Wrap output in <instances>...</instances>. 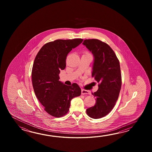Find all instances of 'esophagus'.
<instances>
[{
    "mask_svg": "<svg viewBox=\"0 0 152 152\" xmlns=\"http://www.w3.org/2000/svg\"><path fill=\"white\" fill-rule=\"evenodd\" d=\"M90 94L89 91H88L86 90H84V89H82L81 90V94Z\"/></svg>",
    "mask_w": 152,
    "mask_h": 152,
    "instance_id": "34e87169",
    "label": "esophagus"
}]
</instances>
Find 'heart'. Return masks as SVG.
<instances>
[{"label":"heart","instance_id":"heart-1","mask_svg":"<svg viewBox=\"0 0 152 152\" xmlns=\"http://www.w3.org/2000/svg\"><path fill=\"white\" fill-rule=\"evenodd\" d=\"M88 54H88V53H86V54H85V55H88Z\"/></svg>","mask_w":152,"mask_h":152}]
</instances>
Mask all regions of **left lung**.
I'll return each instance as SVG.
<instances>
[{"mask_svg": "<svg viewBox=\"0 0 152 152\" xmlns=\"http://www.w3.org/2000/svg\"><path fill=\"white\" fill-rule=\"evenodd\" d=\"M83 45L94 55L92 77L99 83L98 90L93 94L96 104L87 109L86 113L98 119L113 110L118 98L122 85L120 62L110 46L99 39H85Z\"/></svg>", "mask_w": 152, "mask_h": 152, "instance_id": "obj_1", "label": "left lung"}]
</instances>
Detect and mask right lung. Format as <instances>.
<instances>
[{"label": "right lung", "mask_w": 152, "mask_h": 152, "mask_svg": "<svg viewBox=\"0 0 152 152\" xmlns=\"http://www.w3.org/2000/svg\"><path fill=\"white\" fill-rule=\"evenodd\" d=\"M83 41L81 39H57L42 47L32 66V86L36 97L51 116L60 117L69 111L71 101L81 94L76 83L67 86L59 81L68 53Z\"/></svg>", "instance_id": "obj_1"}]
</instances>
